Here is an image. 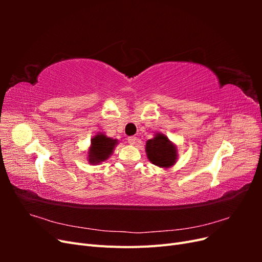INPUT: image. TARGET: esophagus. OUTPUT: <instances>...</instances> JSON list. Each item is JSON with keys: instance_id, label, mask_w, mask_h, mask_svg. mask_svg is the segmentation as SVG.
<instances>
[{"instance_id": "esophagus-1", "label": "esophagus", "mask_w": 262, "mask_h": 262, "mask_svg": "<svg viewBox=\"0 0 262 262\" xmlns=\"http://www.w3.org/2000/svg\"><path fill=\"white\" fill-rule=\"evenodd\" d=\"M136 141H137V138H136V137H129V138H128V142H129V144H131V145L136 144Z\"/></svg>"}]
</instances>
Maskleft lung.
Here are the masks:
<instances>
[{
  "label": "left lung",
  "mask_w": 262,
  "mask_h": 262,
  "mask_svg": "<svg viewBox=\"0 0 262 262\" xmlns=\"http://www.w3.org/2000/svg\"><path fill=\"white\" fill-rule=\"evenodd\" d=\"M145 152L148 161L161 168H170L176 164L177 147L163 133H156L153 139L147 140Z\"/></svg>",
  "instance_id": "1"
}]
</instances>
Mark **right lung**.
I'll use <instances>...</instances> for the list:
<instances>
[{
    "mask_svg": "<svg viewBox=\"0 0 262 262\" xmlns=\"http://www.w3.org/2000/svg\"><path fill=\"white\" fill-rule=\"evenodd\" d=\"M117 144V139L108 138L101 132L97 133L91 140V145L89 147V152H87V161L92 165L105 162L112 156Z\"/></svg>",
    "mask_w": 262,
    "mask_h": 262,
    "instance_id": "right-lung-1",
    "label": "right lung"
}]
</instances>
